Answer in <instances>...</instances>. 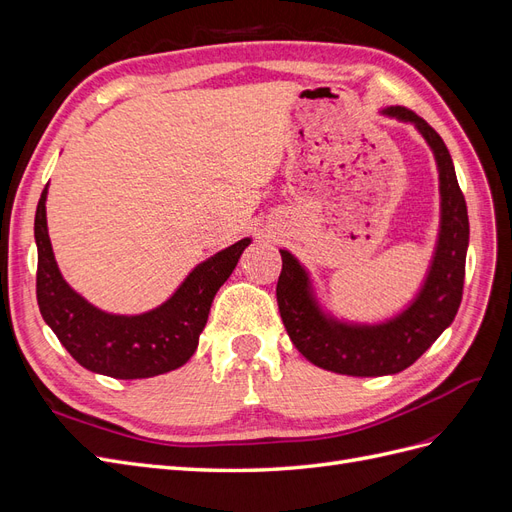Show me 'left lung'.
Here are the masks:
<instances>
[{"label": "left lung", "instance_id": "8db88e82", "mask_svg": "<svg viewBox=\"0 0 512 512\" xmlns=\"http://www.w3.org/2000/svg\"><path fill=\"white\" fill-rule=\"evenodd\" d=\"M382 113L414 123L438 164L440 235L423 288L404 312L391 320L380 324L342 322L322 312L301 262L288 250H280L282 273L275 290L284 327L305 359L335 374L361 378L404 371L455 320L470 241L466 198L459 190L451 153L440 134L410 108L391 106Z\"/></svg>", "mask_w": 512, "mask_h": 512}]
</instances>
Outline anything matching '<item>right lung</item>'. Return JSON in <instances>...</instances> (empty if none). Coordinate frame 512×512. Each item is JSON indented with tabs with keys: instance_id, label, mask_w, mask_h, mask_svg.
<instances>
[{
	"instance_id": "obj_1",
	"label": "right lung",
	"mask_w": 512,
	"mask_h": 512,
	"mask_svg": "<svg viewBox=\"0 0 512 512\" xmlns=\"http://www.w3.org/2000/svg\"><path fill=\"white\" fill-rule=\"evenodd\" d=\"M46 192L36 209V294L44 322L72 359L94 374L117 380L151 378L190 361L203 333L215 292L235 271L252 239H241L207 258L185 277L173 297L138 316L106 314L61 277L46 228Z\"/></svg>"
}]
</instances>
